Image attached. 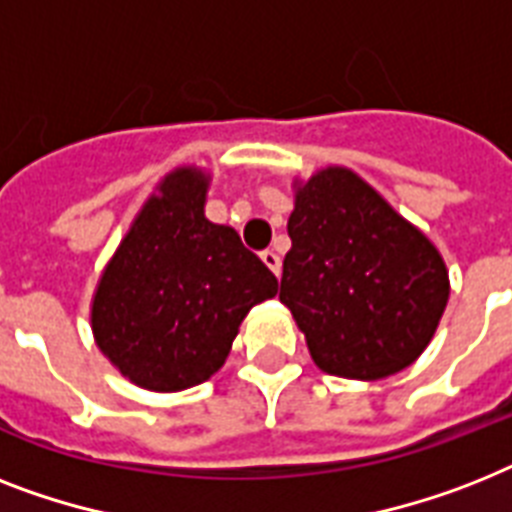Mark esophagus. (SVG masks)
<instances>
[{
	"label": "esophagus",
	"instance_id": "esophagus-1",
	"mask_svg": "<svg viewBox=\"0 0 512 512\" xmlns=\"http://www.w3.org/2000/svg\"><path fill=\"white\" fill-rule=\"evenodd\" d=\"M260 257H263V263L273 270V276H281V257H278L273 249H265Z\"/></svg>",
	"mask_w": 512,
	"mask_h": 512
}]
</instances>
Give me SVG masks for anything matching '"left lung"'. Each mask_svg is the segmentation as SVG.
I'll return each instance as SVG.
<instances>
[{"instance_id":"8db88e82","label":"left lung","mask_w":512,"mask_h":512,"mask_svg":"<svg viewBox=\"0 0 512 512\" xmlns=\"http://www.w3.org/2000/svg\"><path fill=\"white\" fill-rule=\"evenodd\" d=\"M278 299L313 363L355 381L394 376L434 339L450 299L439 249L355 170L294 178Z\"/></svg>"}]
</instances>
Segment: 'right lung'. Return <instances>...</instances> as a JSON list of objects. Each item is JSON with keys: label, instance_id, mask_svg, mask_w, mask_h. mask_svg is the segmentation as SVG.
I'll return each mask as SVG.
<instances>
[{"label": "right lung", "instance_id": "right-lung-1", "mask_svg": "<svg viewBox=\"0 0 512 512\" xmlns=\"http://www.w3.org/2000/svg\"><path fill=\"white\" fill-rule=\"evenodd\" d=\"M207 189L210 170H170L91 297L99 352L149 392H184L218 373L249 310L278 292L234 228L205 218Z\"/></svg>", "mask_w": 512, "mask_h": 512}]
</instances>
